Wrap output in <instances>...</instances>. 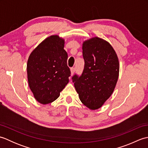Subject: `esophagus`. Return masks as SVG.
Here are the masks:
<instances>
[{"mask_svg":"<svg viewBox=\"0 0 148 148\" xmlns=\"http://www.w3.org/2000/svg\"><path fill=\"white\" fill-rule=\"evenodd\" d=\"M75 72V68L72 67V68H71V76H72V75L74 74Z\"/></svg>","mask_w":148,"mask_h":148,"instance_id":"obj_1","label":"esophagus"}]
</instances>
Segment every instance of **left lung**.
Here are the masks:
<instances>
[{
    "mask_svg": "<svg viewBox=\"0 0 148 148\" xmlns=\"http://www.w3.org/2000/svg\"><path fill=\"white\" fill-rule=\"evenodd\" d=\"M84 67L80 77H72L74 87L83 104L96 110L114 92L119 77L117 54L109 42L94 37L82 45Z\"/></svg>",
    "mask_w": 148,
    "mask_h": 148,
    "instance_id": "left-lung-1",
    "label": "left lung"
}]
</instances>
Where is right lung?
I'll list each match as a JSON object with an SVG mask.
<instances>
[{"label": "right lung", "instance_id": "1", "mask_svg": "<svg viewBox=\"0 0 148 148\" xmlns=\"http://www.w3.org/2000/svg\"><path fill=\"white\" fill-rule=\"evenodd\" d=\"M64 45L65 39L58 35L49 36L33 50L28 59V83L34 98L41 104L57 99L69 82L71 71Z\"/></svg>", "mask_w": 148, "mask_h": 148}]
</instances>
